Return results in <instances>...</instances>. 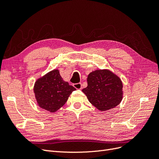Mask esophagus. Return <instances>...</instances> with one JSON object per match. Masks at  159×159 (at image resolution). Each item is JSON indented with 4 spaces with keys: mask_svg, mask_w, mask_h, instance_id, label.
Instances as JSON below:
<instances>
[{
    "mask_svg": "<svg viewBox=\"0 0 159 159\" xmlns=\"http://www.w3.org/2000/svg\"><path fill=\"white\" fill-rule=\"evenodd\" d=\"M74 87L76 89H81V88H82V85H81V83H78V84H74Z\"/></svg>",
    "mask_w": 159,
    "mask_h": 159,
    "instance_id": "34e87169",
    "label": "esophagus"
}]
</instances>
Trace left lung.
<instances>
[{
  "mask_svg": "<svg viewBox=\"0 0 159 159\" xmlns=\"http://www.w3.org/2000/svg\"><path fill=\"white\" fill-rule=\"evenodd\" d=\"M88 86L82 89L89 102L100 111L114 108L123 99V83L108 70H97L88 76Z\"/></svg>",
  "mask_w": 159,
  "mask_h": 159,
  "instance_id": "left-lung-1",
  "label": "left lung"
}]
</instances>
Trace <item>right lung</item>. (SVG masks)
<instances>
[{"label":"right lung","mask_w":159,"mask_h":159,"mask_svg":"<svg viewBox=\"0 0 159 159\" xmlns=\"http://www.w3.org/2000/svg\"><path fill=\"white\" fill-rule=\"evenodd\" d=\"M76 89L62 79L58 70H54L38 79L34 86L38 106L54 113L66 103Z\"/></svg>","instance_id":"obj_1"}]
</instances>
